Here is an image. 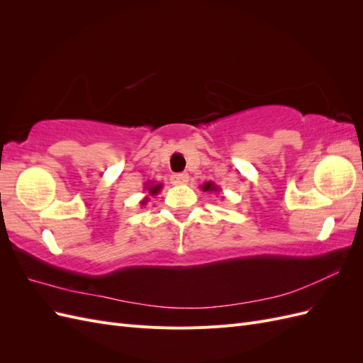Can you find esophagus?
Segmentation results:
<instances>
[{
    "label": "esophagus",
    "instance_id": "34e87169",
    "mask_svg": "<svg viewBox=\"0 0 363 363\" xmlns=\"http://www.w3.org/2000/svg\"><path fill=\"white\" fill-rule=\"evenodd\" d=\"M171 182L174 184H186L189 182V175L188 174H174L171 177Z\"/></svg>",
    "mask_w": 363,
    "mask_h": 363
}]
</instances>
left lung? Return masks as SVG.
Listing matches in <instances>:
<instances>
[{"mask_svg": "<svg viewBox=\"0 0 363 363\" xmlns=\"http://www.w3.org/2000/svg\"><path fill=\"white\" fill-rule=\"evenodd\" d=\"M201 189H203L204 192H213V194H219V192H221V188H219V186L215 184L213 182H206V183L201 186Z\"/></svg>", "mask_w": 363, "mask_h": 363, "instance_id": "1", "label": "left lung"}]
</instances>
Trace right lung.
<instances>
[{
	"mask_svg": "<svg viewBox=\"0 0 363 363\" xmlns=\"http://www.w3.org/2000/svg\"><path fill=\"white\" fill-rule=\"evenodd\" d=\"M162 188H163V184H162V183L147 182V183H145V186H144V191L147 192V195H145V199L140 201V204H142V206H145V204H147V201L150 200V196H155V195H157V194L162 191Z\"/></svg>",
	"mask_w": 363,
	"mask_h": 363,
	"instance_id": "obj_1",
	"label": "right lung"
}]
</instances>
